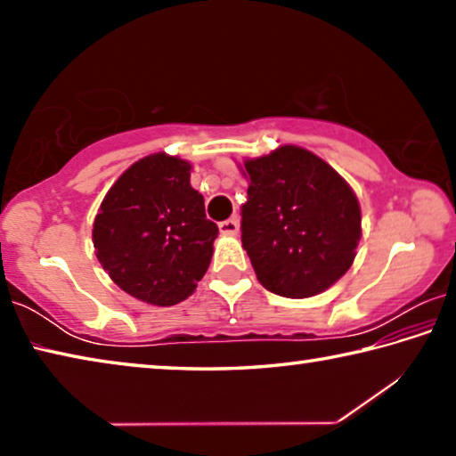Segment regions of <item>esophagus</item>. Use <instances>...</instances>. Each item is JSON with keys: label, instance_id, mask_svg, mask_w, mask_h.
Wrapping results in <instances>:
<instances>
[{"label": "esophagus", "instance_id": "esophagus-1", "mask_svg": "<svg viewBox=\"0 0 456 456\" xmlns=\"http://www.w3.org/2000/svg\"><path fill=\"white\" fill-rule=\"evenodd\" d=\"M219 231H221V233H225V235H237V231H239L237 217H229L225 221H221Z\"/></svg>", "mask_w": 456, "mask_h": 456}]
</instances>
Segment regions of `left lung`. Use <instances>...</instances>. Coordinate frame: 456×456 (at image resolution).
Returning a JSON list of instances; mask_svg holds the SVG:
<instances>
[{"label": "left lung", "mask_w": 456, "mask_h": 456, "mask_svg": "<svg viewBox=\"0 0 456 456\" xmlns=\"http://www.w3.org/2000/svg\"><path fill=\"white\" fill-rule=\"evenodd\" d=\"M243 175L241 241L259 283L291 299L326 291L350 269L362 237L348 183L299 146L245 160Z\"/></svg>", "instance_id": "left-lung-1"}]
</instances>
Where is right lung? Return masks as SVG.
<instances>
[{
	"label": "right lung",
	"mask_w": 456,
	"mask_h": 456,
	"mask_svg": "<svg viewBox=\"0 0 456 456\" xmlns=\"http://www.w3.org/2000/svg\"><path fill=\"white\" fill-rule=\"evenodd\" d=\"M189 179L187 160L151 154L122 173L100 205L92 229L96 257L141 302H183L211 264L219 227Z\"/></svg>",
	"instance_id": "obj_1"
}]
</instances>
